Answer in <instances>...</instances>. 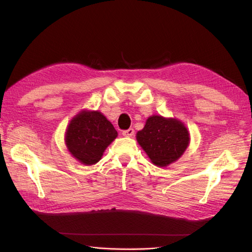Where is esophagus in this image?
Wrapping results in <instances>:
<instances>
[{"label": "esophagus", "mask_w": 252, "mask_h": 252, "mask_svg": "<svg viewBox=\"0 0 252 252\" xmlns=\"http://www.w3.org/2000/svg\"><path fill=\"white\" fill-rule=\"evenodd\" d=\"M122 135L126 136V137H132L133 135H134V130H133V129H127V130L122 131Z\"/></svg>", "instance_id": "obj_1"}]
</instances>
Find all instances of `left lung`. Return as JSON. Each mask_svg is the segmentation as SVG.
I'll return each mask as SVG.
<instances>
[{
  "mask_svg": "<svg viewBox=\"0 0 252 252\" xmlns=\"http://www.w3.org/2000/svg\"><path fill=\"white\" fill-rule=\"evenodd\" d=\"M136 141L155 165L164 168L181 158L189 145L190 136L181 120L153 115L136 133Z\"/></svg>",
  "mask_w": 252,
  "mask_h": 252,
  "instance_id": "left-lung-1",
  "label": "left lung"
}]
</instances>
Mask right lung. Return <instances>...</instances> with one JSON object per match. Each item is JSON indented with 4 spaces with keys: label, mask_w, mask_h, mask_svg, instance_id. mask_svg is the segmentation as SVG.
I'll return each mask as SVG.
<instances>
[{
    "label": "right lung",
    "mask_w": 252,
    "mask_h": 252,
    "mask_svg": "<svg viewBox=\"0 0 252 252\" xmlns=\"http://www.w3.org/2000/svg\"><path fill=\"white\" fill-rule=\"evenodd\" d=\"M117 136L114 126L100 111L83 109L67 126L65 144L79 162L92 165L99 161Z\"/></svg>",
    "instance_id": "obj_1"
}]
</instances>
